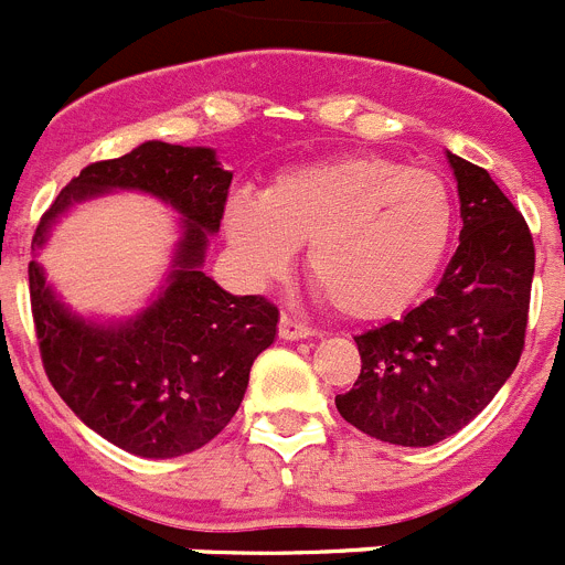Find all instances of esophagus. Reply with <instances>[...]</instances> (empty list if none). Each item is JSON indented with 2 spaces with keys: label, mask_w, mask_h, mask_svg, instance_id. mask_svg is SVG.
Instances as JSON below:
<instances>
[{
  "label": "esophagus",
  "mask_w": 565,
  "mask_h": 565,
  "mask_svg": "<svg viewBox=\"0 0 565 565\" xmlns=\"http://www.w3.org/2000/svg\"><path fill=\"white\" fill-rule=\"evenodd\" d=\"M278 334H281L284 340H303L312 334V329H309L307 323H301V320L289 318V315H281V320H278Z\"/></svg>",
  "instance_id": "esophagus-1"
}]
</instances>
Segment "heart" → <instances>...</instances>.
Here are the masks:
<instances>
[{
	"mask_svg": "<svg viewBox=\"0 0 565 565\" xmlns=\"http://www.w3.org/2000/svg\"><path fill=\"white\" fill-rule=\"evenodd\" d=\"M225 233L253 278L287 270L307 247V276L340 315L383 320L419 298L454 238V200L434 171L385 157H340L278 174L262 196L225 207Z\"/></svg>",
	"mask_w": 565,
	"mask_h": 565,
	"instance_id": "b5f03b06",
	"label": "heart"
}]
</instances>
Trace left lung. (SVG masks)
<instances>
[{"label":"left lung","mask_w":565,"mask_h":565,"mask_svg":"<svg viewBox=\"0 0 565 565\" xmlns=\"http://www.w3.org/2000/svg\"><path fill=\"white\" fill-rule=\"evenodd\" d=\"M461 233L439 287L405 318L358 334L360 377L340 416L388 445L428 447L490 405L523 352L535 245L484 169L447 151Z\"/></svg>","instance_id":"8db88e82"}]
</instances>
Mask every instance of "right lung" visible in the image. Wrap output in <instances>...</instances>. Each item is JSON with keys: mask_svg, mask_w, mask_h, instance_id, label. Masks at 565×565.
<instances>
[{"mask_svg": "<svg viewBox=\"0 0 565 565\" xmlns=\"http://www.w3.org/2000/svg\"><path fill=\"white\" fill-rule=\"evenodd\" d=\"M231 180L211 149L149 140L115 160L89 162L35 227L33 247H42L58 213L111 188L154 194L185 216L169 287L120 327L70 315L44 284L42 267H28L47 380L84 425L126 454L174 459L207 445L242 405L253 360L276 340V303L225 292L202 273Z\"/></svg>", "mask_w": 565, "mask_h": 565, "instance_id": "obj_1", "label": "right lung"}]
</instances>
